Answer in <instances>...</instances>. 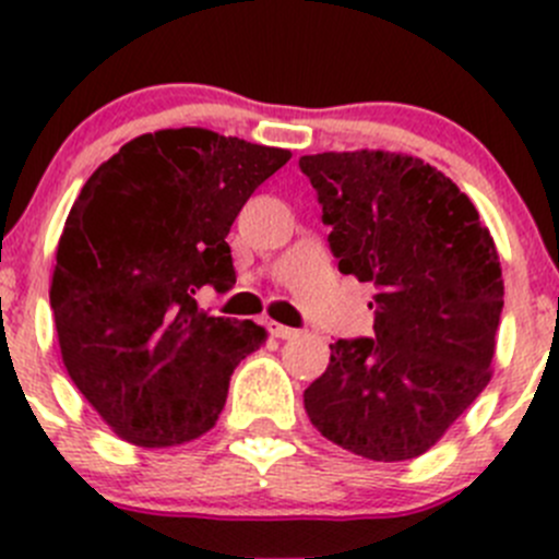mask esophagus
<instances>
[{"mask_svg":"<svg viewBox=\"0 0 559 559\" xmlns=\"http://www.w3.org/2000/svg\"><path fill=\"white\" fill-rule=\"evenodd\" d=\"M270 335L278 337V341H292V337H297V330H292V326H284V324H275V321H270Z\"/></svg>","mask_w":559,"mask_h":559,"instance_id":"esophagus-1","label":"esophagus"}]
</instances>
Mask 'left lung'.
<instances>
[{"instance_id": "left-lung-1", "label": "left lung", "mask_w": 559, "mask_h": 559, "mask_svg": "<svg viewBox=\"0 0 559 559\" xmlns=\"http://www.w3.org/2000/svg\"><path fill=\"white\" fill-rule=\"evenodd\" d=\"M330 224L337 270L370 281L373 337L332 343L306 389L326 441L376 462L414 460L492 379L503 275L467 194L436 167L392 151L302 156Z\"/></svg>"}]
</instances>
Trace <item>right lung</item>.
Here are the masks:
<instances>
[{"mask_svg":"<svg viewBox=\"0 0 559 559\" xmlns=\"http://www.w3.org/2000/svg\"><path fill=\"white\" fill-rule=\"evenodd\" d=\"M286 148L200 127L121 145L78 194L56 248L50 308L61 359L121 441L167 449L216 425L229 379L267 332L197 308L233 289L227 235Z\"/></svg>","mask_w":559,"mask_h":559,"instance_id":"right-lung-1","label":"right lung"}]
</instances>
